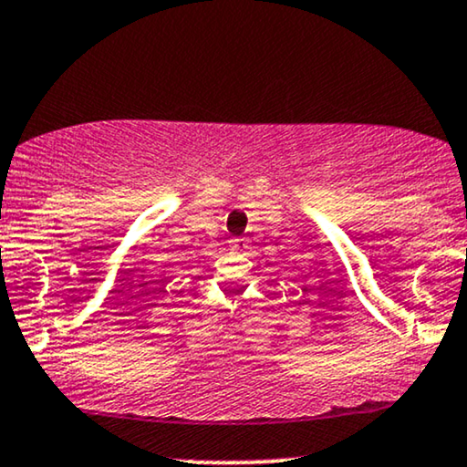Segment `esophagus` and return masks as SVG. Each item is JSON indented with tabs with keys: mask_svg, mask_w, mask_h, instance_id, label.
<instances>
[{
	"mask_svg": "<svg viewBox=\"0 0 467 467\" xmlns=\"http://www.w3.org/2000/svg\"><path fill=\"white\" fill-rule=\"evenodd\" d=\"M228 244H230V247H233V250H237V252L245 250V247H247V241L244 237H233L228 241Z\"/></svg>",
	"mask_w": 467,
	"mask_h": 467,
	"instance_id": "1",
	"label": "esophagus"
}]
</instances>
